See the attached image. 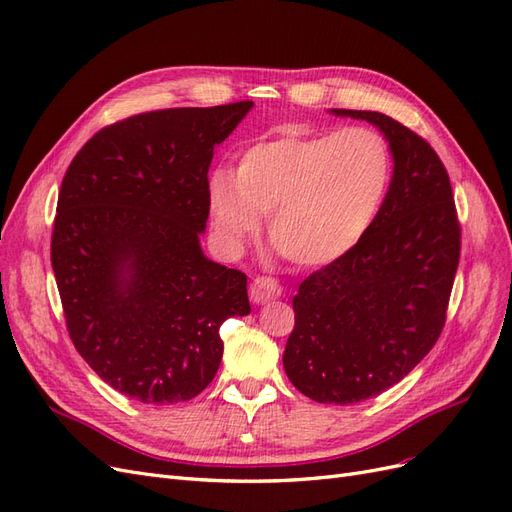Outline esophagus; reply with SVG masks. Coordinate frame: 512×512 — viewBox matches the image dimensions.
I'll list each match as a JSON object with an SVG mask.
<instances>
[{
    "mask_svg": "<svg viewBox=\"0 0 512 512\" xmlns=\"http://www.w3.org/2000/svg\"><path fill=\"white\" fill-rule=\"evenodd\" d=\"M282 294V286L277 280H273V277H256V280L250 284V299L256 303V305H262L267 301H273Z\"/></svg>",
    "mask_w": 512,
    "mask_h": 512,
    "instance_id": "esophagus-1",
    "label": "esophagus"
}]
</instances>
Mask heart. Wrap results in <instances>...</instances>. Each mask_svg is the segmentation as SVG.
<instances>
[{"instance_id": "b5f03b06", "label": "heart", "mask_w": 512, "mask_h": 512, "mask_svg": "<svg viewBox=\"0 0 512 512\" xmlns=\"http://www.w3.org/2000/svg\"><path fill=\"white\" fill-rule=\"evenodd\" d=\"M391 181V153L369 128L286 130L252 143L237 164L207 179L215 235L243 252L267 215L269 237L297 267L346 256L374 224Z\"/></svg>"}]
</instances>
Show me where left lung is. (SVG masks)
Wrapping results in <instances>:
<instances>
[{
	"instance_id": "obj_1",
	"label": "left lung",
	"mask_w": 512,
	"mask_h": 512,
	"mask_svg": "<svg viewBox=\"0 0 512 512\" xmlns=\"http://www.w3.org/2000/svg\"><path fill=\"white\" fill-rule=\"evenodd\" d=\"M331 113L380 128L393 179L367 235L299 286L284 369L305 397L348 406L391 389L436 346L461 226L451 179L423 136L382 113Z\"/></svg>"
}]
</instances>
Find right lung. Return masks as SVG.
Listing matches in <instances>:
<instances>
[{"label": "right lung", "mask_w": 512, "mask_h": 512, "mask_svg": "<svg viewBox=\"0 0 512 512\" xmlns=\"http://www.w3.org/2000/svg\"><path fill=\"white\" fill-rule=\"evenodd\" d=\"M254 102L164 108L96 132L61 181L51 265L74 348L143 404L203 393L247 277L200 250L213 149Z\"/></svg>", "instance_id": "1"}]
</instances>
